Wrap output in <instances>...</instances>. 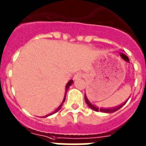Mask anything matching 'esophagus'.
Masks as SVG:
<instances>
[{
  "label": "esophagus",
  "instance_id": "34e87169",
  "mask_svg": "<svg viewBox=\"0 0 146 146\" xmlns=\"http://www.w3.org/2000/svg\"><path fill=\"white\" fill-rule=\"evenodd\" d=\"M84 76V74L83 73H81V72H78L75 74L74 76V80H77V79H80V78H82Z\"/></svg>",
  "mask_w": 146,
  "mask_h": 146
}]
</instances>
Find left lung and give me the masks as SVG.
Masks as SVG:
<instances>
[{
	"instance_id": "1",
	"label": "left lung",
	"mask_w": 146,
	"mask_h": 146,
	"mask_svg": "<svg viewBox=\"0 0 146 146\" xmlns=\"http://www.w3.org/2000/svg\"><path fill=\"white\" fill-rule=\"evenodd\" d=\"M128 100H129V99H128ZM85 101H86V104H87V105L89 106L92 110H94V111H96V112L100 111V112H102V113H112L115 112V111H117V110H119L120 108H122L123 106L125 105V103H126V102H127V101H126V102H125V103H123L122 104H121V105L119 106H115V107L106 108V109H105V108H99L97 107V106H96L93 105V104L89 101V100H88L86 95H85Z\"/></svg>"
}]
</instances>
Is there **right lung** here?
<instances>
[{
    "label": "right lung",
    "instance_id": "obj_1",
    "mask_svg": "<svg viewBox=\"0 0 146 146\" xmlns=\"http://www.w3.org/2000/svg\"><path fill=\"white\" fill-rule=\"evenodd\" d=\"M73 81L72 80H70L69 81L68 83H67V84H66V86L65 96H64V98H63V103H61V104H60V106H59V107L57 108V109H56V110L55 111H54V112H53V113H50V114H48V115H45V116H43V117H47V116H49V115H53V113H56V112H58L59 110H60V108H61V106H63V103H64V101H65V100H66V91L68 90V89H69V88H70V86L72 85V84H73Z\"/></svg>",
    "mask_w": 146,
    "mask_h": 146
}]
</instances>
